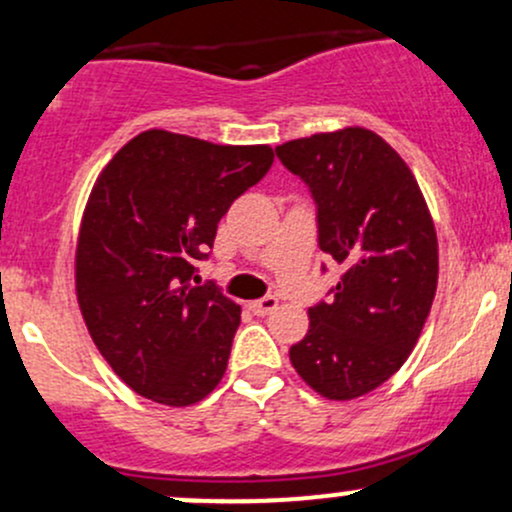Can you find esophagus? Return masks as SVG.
I'll list each match as a JSON object with an SVG mask.
<instances>
[{"instance_id": "obj_1", "label": "esophagus", "mask_w": 512, "mask_h": 512, "mask_svg": "<svg viewBox=\"0 0 512 512\" xmlns=\"http://www.w3.org/2000/svg\"><path fill=\"white\" fill-rule=\"evenodd\" d=\"M247 306H250V311L255 313V316H269L272 311H277L279 301L274 299V296H265V299H260V301H250Z\"/></svg>"}]
</instances>
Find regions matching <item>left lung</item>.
Listing matches in <instances>:
<instances>
[{"instance_id": "obj_1", "label": "left lung", "mask_w": 512, "mask_h": 512, "mask_svg": "<svg viewBox=\"0 0 512 512\" xmlns=\"http://www.w3.org/2000/svg\"><path fill=\"white\" fill-rule=\"evenodd\" d=\"M311 187L318 245L345 274L333 301L308 308L289 350L299 376L328 401H352L403 367L437 291V233L403 157L362 126L277 145Z\"/></svg>"}]
</instances>
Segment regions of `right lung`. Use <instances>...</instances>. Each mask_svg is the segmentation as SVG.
Here are the masks:
<instances>
[{
  "label": "right lung",
  "mask_w": 512,
  "mask_h": 512,
  "mask_svg": "<svg viewBox=\"0 0 512 512\" xmlns=\"http://www.w3.org/2000/svg\"><path fill=\"white\" fill-rule=\"evenodd\" d=\"M272 162L269 145L150 128L94 182L77 235V303L101 357L140 396L184 408L221 384L240 306L189 279L230 204Z\"/></svg>",
  "instance_id": "1"
}]
</instances>
